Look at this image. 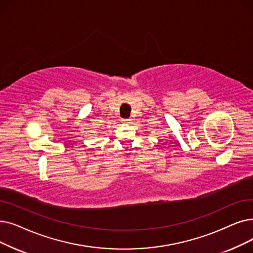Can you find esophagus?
<instances>
[{"mask_svg":"<svg viewBox=\"0 0 253 253\" xmlns=\"http://www.w3.org/2000/svg\"><path fill=\"white\" fill-rule=\"evenodd\" d=\"M122 123L124 124H130L131 123V119H122Z\"/></svg>","mask_w":253,"mask_h":253,"instance_id":"34e87169","label":"esophagus"}]
</instances>
